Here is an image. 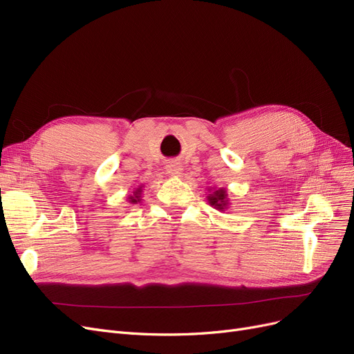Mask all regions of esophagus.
<instances>
[{
    "label": "esophagus",
    "mask_w": 354,
    "mask_h": 354,
    "mask_svg": "<svg viewBox=\"0 0 354 354\" xmlns=\"http://www.w3.org/2000/svg\"><path fill=\"white\" fill-rule=\"evenodd\" d=\"M181 165L178 162H171L167 165V171L171 174V176H180L181 174Z\"/></svg>",
    "instance_id": "1"
}]
</instances>
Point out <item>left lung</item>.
Here are the masks:
<instances>
[{"label": "left lung", "instance_id": "obj_1", "mask_svg": "<svg viewBox=\"0 0 354 354\" xmlns=\"http://www.w3.org/2000/svg\"><path fill=\"white\" fill-rule=\"evenodd\" d=\"M208 202L211 203L214 208L224 211V208L227 207V192H226V189L214 190L212 194L208 196Z\"/></svg>", "mask_w": 354, "mask_h": 354}]
</instances>
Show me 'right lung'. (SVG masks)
<instances>
[{
  "mask_svg": "<svg viewBox=\"0 0 354 354\" xmlns=\"http://www.w3.org/2000/svg\"><path fill=\"white\" fill-rule=\"evenodd\" d=\"M142 187H138L137 190H134L133 192V195H130V196H128V202H131V203H137V202H140L142 199Z\"/></svg>",
  "mask_w": 354,
  "mask_h": 354,
  "instance_id": "add662e5",
  "label": "right lung"
}]
</instances>
